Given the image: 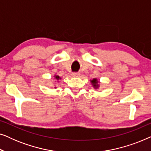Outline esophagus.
Returning <instances> with one entry per match:
<instances>
[{"instance_id": "obj_1", "label": "esophagus", "mask_w": 151, "mask_h": 151, "mask_svg": "<svg viewBox=\"0 0 151 151\" xmlns=\"http://www.w3.org/2000/svg\"><path fill=\"white\" fill-rule=\"evenodd\" d=\"M80 76V73H72V77L74 78H78Z\"/></svg>"}]
</instances>
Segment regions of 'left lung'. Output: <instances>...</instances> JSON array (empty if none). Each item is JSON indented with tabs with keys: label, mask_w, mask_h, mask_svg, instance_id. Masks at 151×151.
I'll list each match as a JSON object with an SVG mask.
<instances>
[{
	"label": "left lung",
	"mask_w": 151,
	"mask_h": 151,
	"mask_svg": "<svg viewBox=\"0 0 151 151\" xmlns=\"http://www.w3.org/2000/svg\"><path fill=\"white\" fill-rule=\"evenodd\" d=\"M91 82L94 88H96V89L98 88L99 86H100V85H99V82L97 78H93V79L91 80Z\"/></svg>",
	"instance_id": "obj_1"
}]
</instances>
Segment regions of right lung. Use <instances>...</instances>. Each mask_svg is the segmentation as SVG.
<instances>
[{"mask_svg":"<svg viewBox=\"0 0 151 151\" xmlns=\"http://www.w3.org/2000/svg\"><path fill=\"white\" fill-rule=\"evenodd\" d=\"M54 78H55V80H59L61 79V78H60V76H58V75H55L54 76Z\"/></svg>","mask_w":151,"mask_h":151,"instance_id":"add662e5","label":"right lung"}]
</instances>
